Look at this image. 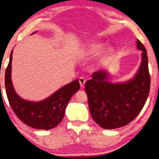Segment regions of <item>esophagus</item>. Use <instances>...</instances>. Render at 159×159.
I'll use <instances>...</instances> for the list:
<instances>
[{"label": "esophagus", "instance_id": "esophagus-1", "mask_svg": "<svg viewBox=\"0 0 159 159\" xmlns=\"http://www.w3.org/2000/svg\"><path fill=\"white\" fill-rule=\"evenodd\" d=\"M85 79L84 78H83V77H81V78H79V83H80V85H81V88H84V84H85Z\"/></svg>", "mask_w": 159, "mask_h": 159}]
</instances>
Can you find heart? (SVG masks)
I'll return each mask as SVG.
<instances>
[{
	"label": "heart",
	"mask_w": 159,
	"mask_h": 159,
	"mask_svg": "<svg viewBox=\"0 0 159 159\" xmlns=\"http://www.w3.org/2000/svg\"><path fill=\"white\" fill-rule=\"evenodd\" d=\"M103 48V44L102 43H93L90 44L87 48L86 52L89 56H94L100 51V50ZM113 53V49L111 48H107L101 53V60H105L109 58Z\"/></svg>",
	"instance_id": "obj_1"
}]
</instances>
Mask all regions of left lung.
<instances>
[{"label": "left lung", "instance_id": "left-lung-1", "mask_svg": "<svg viewBox=\"0 0 159 159\" xmlns=\"http://www.w3.org/2000/svg\"><path fill=\"white\" fill-rule=\"evenodd\" d=\"M137 45L143 51L142 62L133 79L112 84L107 81L109 73L99 70L85 83L90 112L101 128L116 129L128 125L146 103L150 90L147 52L139 40Z\"/></svg>", "mask_w": 159, "mask_h": 159}]
</instances>
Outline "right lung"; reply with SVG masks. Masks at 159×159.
I'll use <instances>...</instances> for the list:
<instances>
[{
    "label": "right lung",
    "instance_id": "1",
    "mask_svg": "<svg viewBox=\"0 0 159 159\" xmlns=\"http://www.w3.org/2000/svg\"><path fill=\"white\" fill-rule=\"evenodd\" d=\"M11 51L5 71V88L12 109L21 121L31 128L50 130L57 127L65 116L66 106L73 95L80 89L78 79L71 81L50 97L39 102L25 100L15 92L11 80Z\"/></svg>",
    "mask_w": 159,
    "mask_h": 159
}]
</instances>
